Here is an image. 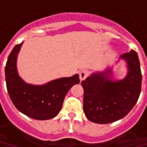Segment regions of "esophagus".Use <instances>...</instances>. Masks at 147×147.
Returning a JSON list of instances; mask_svg holds the SVG:
<instances>
[{
  "mask_svg": "<svg viewBox=\"0 0 147 147\" xmlns=\"http://www.w3.org/2000/svg\"><path fill=\"white\" fill-rule=\"evenodd\" d=\"M89 71L88 70H82L80 72V80H84V79L87 78V76H89Z\"/></svg>",
  "mask_w": 147,
  "mask_h": 147,
  "instance_id": "34e87169",
  "label": "esophagus"
}]
</instances>
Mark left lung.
I'll list each match as a JSON object with an SVG mask.
<instances>
[{
  "label": "left lung",
  "mask_w": 147,
  "mask_h": 147,
  "mask_svg": "<svg viewBox=\"0 0 147 147\" xmlns=\"http://www.w3.org/2000/svg\"><path fill=\"white\" fill-rule=\"evenodd\" d=\"M128 74L120 80L110 78L112 70L92 74L81 82L84 111L87 119L97 124H109L124 118L137 103L142 89V72L134 50L121 54Z\"/></svg>",
  "instance_id": "1"
}]
</instances>
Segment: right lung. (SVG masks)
I'll list each match as a JSON object with an SVG mask.
<instances>
[{"label": "right lung", "instance_id": "1", "mask_svg": "<svg viewBox=\"0 0 147 147\" xmlns=\"http://www.w3.org/2000/svg\"><path fill=\"white\" fill-rule=\"evenodd\" d=\"M23 45H16L5 65L8 94L14 107L28 117L39 120L52 119L62 109L66 94L74 84L80 83L79 75L52 80L43 85H33L19 77L16 67L18 53Z\"/></svg>", "mask_w": 147, "mask_h": 147}]
</instances>
